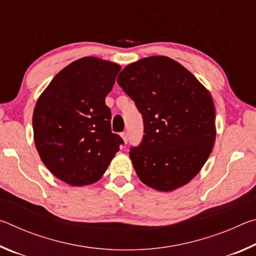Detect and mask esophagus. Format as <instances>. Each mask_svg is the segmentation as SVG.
Listing matches in <instances>:
<instances>
[{"label":"esophagus","instance_id":"esophagus-1","mask_svg":"<svg viewBox=\"0 0 256 256\" xmlns=\"http://www.w3.org/2000/svg\"><path fill=\"white\" fill-rule=\"evenodd\" d=\"M120 136H122L123 141H124V144H128V132H123V133H120Z\"/></svg>","mask_w":256,"mask_h":256}]
</instances>
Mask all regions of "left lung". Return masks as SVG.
<instances>
[{
    "instance_id": "8db88e82",
    "label": "left lung",
    "mask_w": 256,
    "mask_h": 256,
    "mask_svg": "<svg viewBox=\"0 0 256 256\" xmlns=\"http://www.w3.org/2000/svg\"><path fill=\"white\" fill-rule=\"evenodd\" d=\"M118 82L144 118L141 144L130 151L138 178L160 192L188 184L202 170L216 141V108L209 90L167 56L128 64Z\"/></svg>"
}]
</instances>
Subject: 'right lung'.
I'll use <instances>...</instances> for the list:
<instances>
[{
  "instance_id": "1",
  "label": "right lung",
  "mask_w": 256,
  "mask_h": 256,
  "mask_svg": "<svg viewBox=\"0 0 256 256\" xmlns=\"http://www.w3.org/2000/svg\"><path fill=\"white\" fill-rule=\"evenodd\" d=\"M120 66L94 56L60 70L42 92L32 114L34 141L42 162L71 186L96 183L123 140L110 131L105 98Z\"/></svg>"
}]
</instances>
